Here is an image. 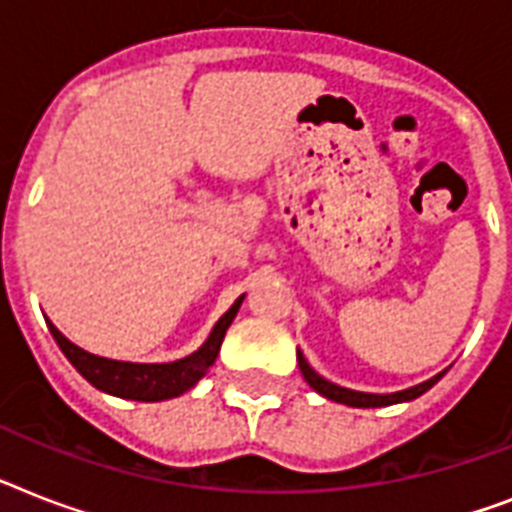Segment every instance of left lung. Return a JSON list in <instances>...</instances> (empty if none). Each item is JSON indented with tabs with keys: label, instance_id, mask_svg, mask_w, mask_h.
<instances>
[{
	"label": "left lung",
	"instance_id": "1",
	"mask_svg": "<svg viewBox=\"0 0 512 512\" xmlns=\"http://www.w3.org/2000/svg\"><path fill=\"white\" fill-rule=\"evenodd\" d=\"M297 363H299V371H302V376H305L307 384L313 386L315 392L321 394V397L339 402V405H350V407H386V405H397V402H410V400H415V397H421V394L429 392L431 386H434L436 381L444 376V373H447V371L436 373V376L429 378V381L410 386V389H402V392L371 394V392H355V389H347V386H339V384H334V381L323 378L321 373H315L313 368H310V363H307L305 355H302L299 350H297Z\"/></svg>",
	"mask_w": 512,
	"mask_h": 512
}]
</instances>
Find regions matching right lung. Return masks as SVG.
<instances>
[{
	"instance_id": "1",
	"label": "right lung",
	"mask_w": 512,
	"mask_h": 512,
	"mask_svg": "<svg viewBox=\"0 0 512 512\" xmlns=\"http://www.w3.org/2000/svg\"><path fill=\"white\" fill-rule=\"evenodd\" d=\"M242 302L244 294L228 307L226 313L220 315V321L215 323L210 336H207L205 344L197 352H191V355L181 357V360H173V363H123V360L91 355V352L81 350L78 344L70 342L68 336L62 334L52 321H47V326L52 331L57 347L62 350V355L68 357L70 365L91 386H97L99 392L123 397V400L162 402L189 392L191 386L210 371V365L215 363V357L220 352V344H223V336H226L228 326L234 323Z\"/></svg>"
}]
</instances>
